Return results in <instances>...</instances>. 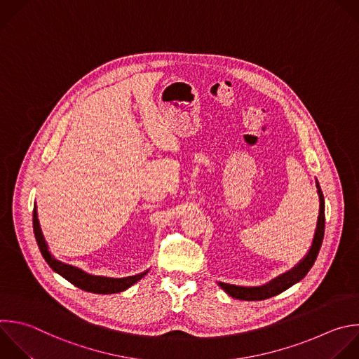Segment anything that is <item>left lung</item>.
Here are the masks:
<instances>
[{"instance_id": "8db88e82", "label": "left lung", "mask_w": 359, "mask_h": 359, "mask_svg": "<svg viewBox=\"0 0 359 359\" xmlns=\"http://www.w3.org/2000/svg\"><path fill=\"white\" fill-rule=\"evenodd\" d=\"M316 187H317V193H318V198H320V211H318V219H317V226H316V233L313 238V244L311 248L309 251V254L304 257V259L294 266L292 271H289L287 273L280 275L279 278L273 279L272 282H269L265 286H259V287H243V286H233V285H226V283H219V286L233 299H240V300H248V302H258V300H266L269 297H273L282 292H285L286 289H289L290 286H293L294 283H297L299 280H302L307 272L311 269V266L314 265L318 251L321 248V243L324 238V225H325V215H324V196L323 191L320 189L318 182H316Z\"/></svg>"}]
</instances>
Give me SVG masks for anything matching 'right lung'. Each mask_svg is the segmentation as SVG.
<instances>
[{
  "mask_svg": "<svg viewBox=\"0 0 359 359\" xmlns=\"http://www.w3.org/2000/svg\"><path fill=\"white\" fill-rule=\"evenodd\" d=\"M34 232H35V238H36L38 247L41 250V254L45 258V261L48 262V265L56 273H59L60 276H63L66 280H69L76 287H80L81 290L97 293V294L118 293V292H123V290L131 287L141 278H144L147 275V272H148L147 271V272H144L141 275H135V276H130V278H123V279H111V278L93 276V275H88V273L83 272L79 268H74L72 265H66V264H62V262L56 261L50 255V252L48 251V245L45 243V238H43L39 221H38L36 205H34Z\"/></svg>",
  "mask_w": 359,
  "mask_h": 359,
  "instance_id": "add662e5",
  "label": "right lung"
}]
</instances>
